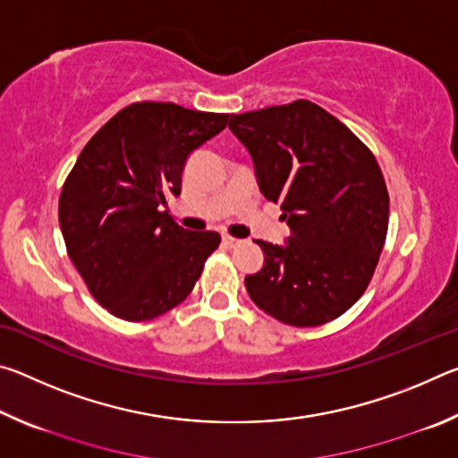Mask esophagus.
<instances>
[{"mask_svg":"<svg viewBox=\"0 0 458 458\" xmlns=\"http://www.w3.org/2000/svg\"><path fill=\"white\" fill-rule=\"evenodd\" d=\"M222 242H224V246H226V248H236V246L242 244V240H238L234 236H224Z\"/></svg>","mask_w":458,"mask_h":458,"instance_id":"34e87169","label":"esophagus"}]
</instances>
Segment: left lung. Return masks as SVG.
<instances>
[{
  "label": "left lung",
  "instance_id": "8db88e82",
  "mask_svg": "<svg viewBox=\"0 0 458 458\" xmlns=\"http://www.w3.org/2000/svg\"><path fill=\"white\" fill-rule=\"evenodd\" d=\"M228 127L250 153L260 193L281 204L291 228L283 244L254 240L265 265L244 278L250 299L294 327L344 315L386 242L390 198L376 157L311 100L232 114Z\"/></svg>",
  "mask_w": 458,
  "mask_h": 458
}]
</instances>
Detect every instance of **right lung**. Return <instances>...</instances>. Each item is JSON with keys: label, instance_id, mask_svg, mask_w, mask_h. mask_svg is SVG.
I'll return each instance as SVG.
<instances>
[{"label": "right lung", "instance_id": "add662e5", "mask_svg": "<svg viewBox=\"0 0 458 458\" xmlns=\"http://www.w3.org/2000/svg\"><path fill=\"white\" fill-rule=\"evenodd\" d=\"M228 114L174 103H135L100 127L60 193L68 257L100 305L125 321L167 313L191 293L218 232L169 218L190 155L226 127Z\"/></svg>", "mask_w": 458, "mask_h": 458}]
</instances>
